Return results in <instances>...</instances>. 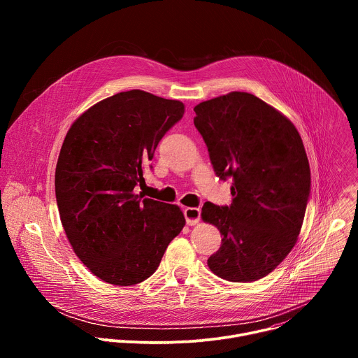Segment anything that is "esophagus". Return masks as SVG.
I'll use <instances>...</instances> for the list:
<instances>
[{
	"instance_id": "obj_1",
	"label": "esophagus",
	"mask_w": 358,
	"mask_h": 358,
	"mask_svg": "<svg viewBox=\"0 0 358 358\" xmlns=\"http://www.w3.org/2000/svg\"><path fill=\"white\" fill-rule=\"evenodd\" d=\"M184 217H185L188 225H196L201 220V210L194 208V207H188V208L184 210Z\"/></svg>"
}]
</instances>
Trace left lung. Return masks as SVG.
<instances>
[{
	"mask_svg": "<svg viewBox=\"0 0 358 358\" xmlns=\"http://www.w3.org/2000/svg\"><path fill=\"white\" fill-rule=\"evenodd\" d=\"M194 124L215 174L232 178V203L206 202L201 218L222 236L208 268L229 282H255L287 257L310 194V167L294 124L264 100L231 92L201 101Z\"/></svg>",
	"mask_w": 358,
	"mask_h": 358,
	"instance_id": "obj_1",
	"label": "left lung"
}]
</instances>
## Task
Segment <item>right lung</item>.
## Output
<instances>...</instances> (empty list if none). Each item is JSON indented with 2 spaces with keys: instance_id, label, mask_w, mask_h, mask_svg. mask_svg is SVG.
Masks as SVG:
<instances>
[{
  "instance_id": "right-lung-1",
  "label": "right lung",
  "mask_w": 358,
  "mask_h": 358,
  "mask_svg": "<svg viewBox=\"0 0 358 358\" xmlns=\"http://www.w3.org/2000/svg\"><path fill=\"white\" fill-rule=\"evenodd\" d=\"M184 110L180 100L133 89L100 100L66 133L55 171L61 222L76 257L103 282L150 278L185 225L180 207L134 192Z\"/></svg>"
}]
</instances>
